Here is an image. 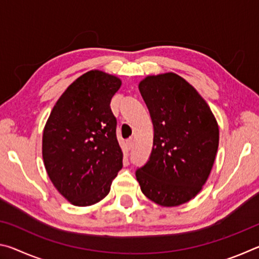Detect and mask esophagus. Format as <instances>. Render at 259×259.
I'll return each mask as SVG.
<instances>
[{"mask_svg": "<svg viewBox=\"0 0 259 259\" xmlns=\"http://www.w3.org/2000/svg\"><path fill=\"white\" fill-rule=\"evenodd\" d=\"M133 145H134V139L133 138L126 140V146H128L129 150H130V148H133Z\"/></svg>", "mask_w": 259, "mask_h": 259, "instance_id": "esophagus-1", "label": "esophagus"}]
</instances>
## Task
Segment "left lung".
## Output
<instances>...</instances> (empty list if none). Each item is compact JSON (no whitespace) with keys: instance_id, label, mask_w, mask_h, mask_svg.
<instances>
[{"instance_id":"obj_1","label":"left lung","mask_w":259,"mask_h":259,"mask_svg":"<svg viewBox=\"0 0 259 259\" xmlns=\"http://www.w3.org/2000/svg\"><path fill=\"white\" fill-rule=\"evenodd\" d=\"M139 90L154 138L150 160L136 178L147 199L177 207L194 199L208 181L219 144L217 120L202 96L176 73L147 75Z\"/></svg>"}]
</instances>
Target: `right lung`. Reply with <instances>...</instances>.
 I'll use <instances>...</instances> for the list:
<instances>
[{
  "label": "right lung",
  "mask_w": 259,
  "mask_h": 259,
  "mask_svg": "<svg viewBox=\"0 0 259 259\" xmlns=\"http://www.w3.org/2000/svg\"><path fill=\"white\" fill-rule=\"evenodd\" d=\"M120 77L91 69L67 87L48 117L42 156L51 183L68 202L88 207L102 201L122 168L111 100Z\"/></svg>",
  "instance_id": "obj_1"
}]
</instances>
